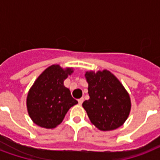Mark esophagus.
<instances>
[{
    "label": "esophagus",
    "mask_w": 160,
    "mask_h": 160,
    "mask_svg": "<svg viewBox=\"0 0 160 160\" xmlns=\"http://www.w3.org/2000/svg\"><path fill=\"white\" fill-rule=\"evenodd\" d=\"M83 101H84V98H80V99H79V100H78V102H79V104H80V105H81V104H82Z\"/></svg>",
    "instance_id": "34e87169"
}]
</instances>
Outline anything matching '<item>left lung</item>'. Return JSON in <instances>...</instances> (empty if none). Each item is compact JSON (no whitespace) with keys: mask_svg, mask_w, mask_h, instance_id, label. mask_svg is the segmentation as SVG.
<instances>
[{"mask_svg":"<svg viewBox=\"0 0 160 160\" xmlns=\"http://www.w3.org/2000/svg\"><path fill=\"white\" fill-rule=\"evenodd\" d=\"M90 100L82 104L90 122L101 131L118 129L131 109L129 93L114 75L107 70L85 72Z\"/></svg>","mask_w":160,"mask_h":160,"instance_id":"8db88e82","label":"left lung"}]
</instances>
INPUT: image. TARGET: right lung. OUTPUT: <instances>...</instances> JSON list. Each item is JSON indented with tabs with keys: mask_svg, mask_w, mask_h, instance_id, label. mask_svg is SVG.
<instances>
[{
	"mask_svg": "<svg viewBox=\"0 0 160 160\" xmlns=\"http://www.w3.org/2000/svg\"><path fill=\"white\" fill-rule=\"evenodd\" d=\"M72 67L52 65L46 68L29 90L26 107L29 116L38 126L54 129L63 121L68 110L78 104L64 85Z\"/></svg>",
	"mask_w": 160,
	"mask_h": 160,
	"instance_id": "right-lung-1",
	"label": "right lung"
}]
</instances>
